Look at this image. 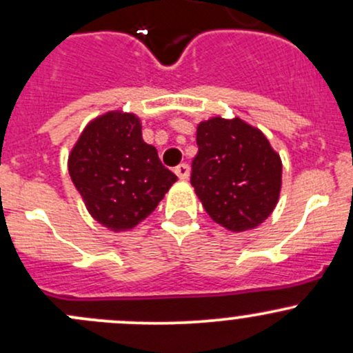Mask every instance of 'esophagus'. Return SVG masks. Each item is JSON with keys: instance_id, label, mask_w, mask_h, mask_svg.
Wrapping results in <instances>:
<instances>
[{"instance_id": "34e87169", "label": "esophagus", "mask_w": 353, "mask_h": 353, "mask_svg": "<svg viewBox=\"0 0 353 353\" xmlns=\"http://www.w3.org/2000/svg\"><path fill=\"white\" fill-rule=\"evenodd\" d=\"M174 172H176V176L179 177V179H188L189 177V165L188 164H179L176 169H174Z\"/></svg>"}]
</instances>
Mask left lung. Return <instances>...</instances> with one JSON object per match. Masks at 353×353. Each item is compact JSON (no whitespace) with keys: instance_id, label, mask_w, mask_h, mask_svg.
<instances>
[{"instance_id":"8db88e82","label":"left lung","mask_w":353,"mask_h":353,"mask_svg":"<svg viewBox=\"0 0 353 353\" xmlns=\"http://www.w3.org/2000/svg\"><path fill=\"white\" fill-rule=\"evenodd\" d=\"M196 142L191 184L208 214L230 231L259 226L281 189V161L268 139L241 119L216 117L199 123Z\"/></svg>"}]
</instances>
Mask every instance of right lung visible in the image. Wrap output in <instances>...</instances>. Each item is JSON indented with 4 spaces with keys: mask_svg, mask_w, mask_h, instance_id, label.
I'll use <instances>...</instances> for the list:
<instances>
[{
    "mask_svg": "<svg viewBox=\"0 0 353 353\" xmlns=\"http://www.w3.org/2000/svg\"><path fill=\"white\" fill-rule=\"evenodd\" d=\"M141 129L135 115L110 112L85 127L68 157L70 177L88 212L112 231L137 226L177 181Z\"/></svg>",
    "mask_w": 353,
    "mask_h": 353,
    "instance_id": "right-lung-1",
    "label": "right lung"
}]
</instances>
